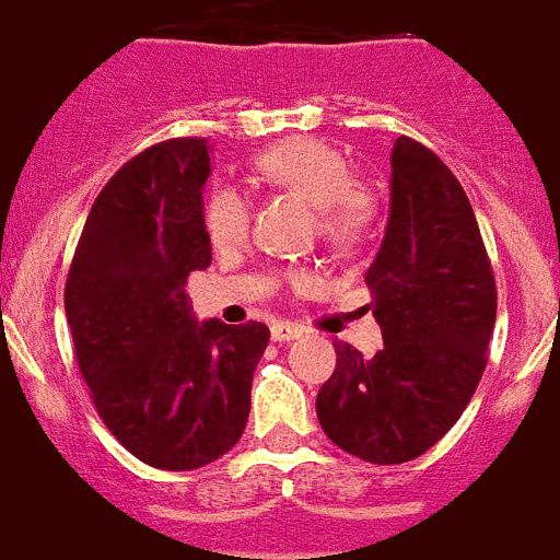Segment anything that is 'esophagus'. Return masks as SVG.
I'll return each instance as SVG.
<instances>
[{
    "mask_svg": "<svg viewBox=\"0 0 560 560\" xmlns=\"http://www.w3.org/2000/svg\"><path fill=\"white\" fill-rule=\"evenodd\" d=\"M271 338L280 343L298 341V338H303V329H298V326H292V324H275L271 326Z\"/></svg>",
    "mask_w": 560,
    "mask_h": 560,
    "instance_id": "obj_1",
    "label": "esophagus"
}]
</instances>
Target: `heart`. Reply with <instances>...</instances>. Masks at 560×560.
Instances as JSON below:
<instances>
[{
  "label": "heart",
  "instance_id": "heart-1",
  "mask_svg": "<svg viewBox=\"0 0 560 560\" xmlns=\"http://www.w3.org/2000/svg\"><path fill=\"white\" fill-rule=\"evenodd\" d=\"M254 176L268 187L298 196L315 208L317 234L332 248H352L378 219V199L364 182L352 178L347 155L315 138H285L252 161ZM205 234L217 248L236 245L248 231V202L234 187H217L202 210ZM317 277L306 268L289 275L294 292H308Z\"/></svg>",
  "mask_w": 560,
  "mask_h": 560
}]
</instances>
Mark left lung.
<instances>
[{
    "instance_id": "8db88e82",
    "label": "left lung",
    "mask_w": 560,
    "mask_h": 560,
    "mask_svg": "<svg viewBox=\"0 0 560 560\" xmlns=\"http://www.w3.org/2000/svg\"><path fill=\"white\" fill-rule=\"evenodd\" d=\"M390 219L366 271L384 350L335 343L317 419L347 454L375 465L422 457L457 424L486 370L498 285L480 225L448 164L413 138L390 155Z\"/></svg>"
}]
</instances>
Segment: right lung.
<instances>
[{
    "mask_svg": "<svg viewBox=\"0 0 560 560\" xmlns=\"http://www.w3.org/2000/svg\"><path fill=\"white\" fill-rule=\"evenodd\" d=\"M202 138L129 159L89 210L66 277V317L83 382L112 436L141 463L190 471L240 442L268 326L196 324L190 271L210 266Z\"/></svg>",
    "mask_w": 560,
    "mask_h": 560,
    "instance_id": "obj_1",
    "label": "right lung"
}]
</instances>
